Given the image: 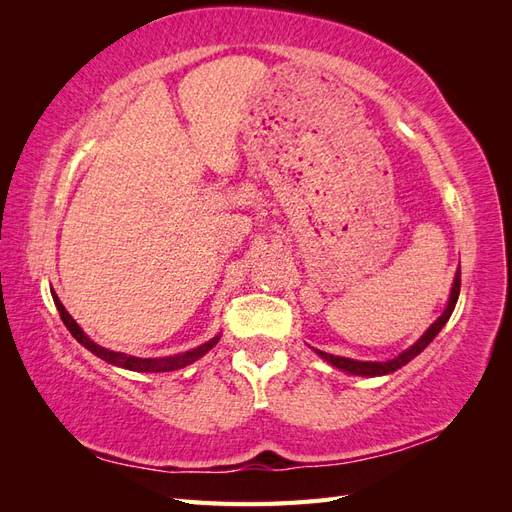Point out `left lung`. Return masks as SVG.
<instances>
[{"instance_id": "left-lung-1", "label": "left lung", "mask_w": 512, "mask_h": 512, "mask_svg": "<svg viewBox=\"0 0 512 512\" xmlns=\"http://www.w3.org/2000/svg\"><path fill=\"white\" fill-rule=\"evenodd\" d=\"M459 288H461V269H457L453 290H451V299H448V305L444 309V314L431 324V327L427 329V333L421 339H418V342L412 348H408L406 352H401L399 356H395V359H391V361H384V363L352 361V359H344V356H333V354L320 352V350H316V352L322 356L324 361H329L337 369H344V371H348V374H354V376H384V374H393V371H397L399 367H404L406 363H410L416 354H421L433 342V337H436L442 331V327L448 322V318H451L453 309H455V303L459 299Z\"/></svg>"}]
</instances>
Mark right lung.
Listing matches in <instances>:
<instances>
[{
	"mask_svg": "<svg viewBox=\"0 0 512 512\" xmlns=\"http://www.w3.org/2000/svg\"><path fill=\"white\" fill-rule=\"evenodd\" d=\"M53 301H55V305L59 309L61 320H64V324H66V329L72 333V337L76 339V342L83 344L89 352H94L96 356H100V359H104L106 363L117 365V367H126V369H132V371H175V369H181L185 365L198 361L200 356H203L205 352H209L215 344H218V339H220V337H213L211 342L198 346V348H194L190 352L175 354V356H164V359H138V356H128V354H123V352L106 350V348L91 342V339L81 331L79 324H76L74 318L66 312V307L61 305V301L57 299L55 292H53Z\"/></svg>",
	"mask_w": 512,
	"mask_h": 512,
	"instance_id": "1",
	"label": "right lung"
}]
</instances>
